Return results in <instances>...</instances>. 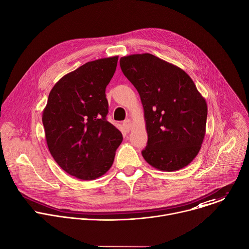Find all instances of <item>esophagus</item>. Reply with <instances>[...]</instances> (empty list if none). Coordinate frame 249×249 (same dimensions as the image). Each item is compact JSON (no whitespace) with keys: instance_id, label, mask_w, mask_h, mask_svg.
<instances>
[{"instance_id":"esophagus-1","label":"esophagus","mask_w":249,"mask_h":249,"mask_svg":"<svg viewBox=\"0 0 249 249\" xmlns=\"http://www.w3.org/2000/svg\"><path fill=\"white\" fill-rule=\"evenodd\" d=\"M123 126L125 127V129H126L127 132H130V130L132 129V121H131V120H126V121L123 123Z\"/></svg>"}]
</instances>
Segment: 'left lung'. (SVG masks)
I'll return each mask as SVG.
<instances>
[{
	"label": "left lung",
	"mask_w": 249,
	"mask_h": 249,
	"mask_svg": "<svg viewBox=\"0 0 249 249\" xmlns=\"http://www.w3.org/2000/svg\"><path fill=\"white\" fill-rule=\"evenodd\" d=\"M125 77L139 92L144 108L148 146L145 160L161 171L187 166L206 134V99L181 68L150 53L120 59Z\"/></svg>",
	"instance_id": "obj_1"
}]
</instances>
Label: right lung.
Listing matches in <instances>:
<instances>
[{"label": "right lung", "instance_id": "add662e5", "mask_svg": "<svg viewBox=\"0 0 249 249\" xmlns=\"http://www.w3.org/2000/svg\"><path fill=\"white\" fill-rule=\"evenodd\" d=\"M118 56L86 63L62 77L52 88L42 123L49 152L58 165L81 180H93L112 166L123 141L106 120L105 89L112 79Z\"/></svg>", "mask_w": 249, "mask_h": 249}]
</instances>
